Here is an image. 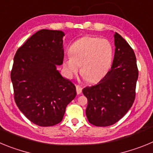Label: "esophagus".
Returning a JSON list of instances; mask_svg holds the SVG:
<instances>
[{"instance_id": "1", "label": "esophagus", "mask_w": 153, "mask_h": 153, "mask_svg": "<svg viewBox=\"0 0 153 153\" xmlns=\"http://www.w3.org/2000/svg\"><path fill=\"white\" fill-rule=\"evenodd\" d=\"M76 93H77V94H80V93H82V90H83V88H82L80 86L76 85Z\"/></svg>"}]
</instances>
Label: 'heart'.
Here are the masks:
<instances>
[{
  "label": "heart",
  "instance_id": "1",
  "mask_svg": "<svg viewBox=\"0 0 153 153\" xmlns=\"http://www.w3.org/2000/svg\"><path fill=\"white\" fill-rule=\"evenodd\" d=\"M70 56L63 59V68L69 77L79 71L91 83H97L109 72L113 59V47L106 39L85 36L75 41Z\"/></svg>",
  "mask_w": 153,
  "mask_h": 153
}]
</instances>
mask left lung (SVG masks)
<instances>
[{
  "label": "left lung",
  "mask_w": 153,
  "mask_h": 153,
  "mask_svg": "<svg viewBox=\"0 0 153 153\" xmlns=\"http://www.w3.org/2000/svg\"><path fill=\"white\" fill-rule=\"evenodd\" d=\"M114 59L111 70L97 85L87 86L86 117L97 126H109L118 122L132 107L138 79L133 50L119 33H114Z\"/></svg>",
  "instance_id": "left-lung-1"
}]
</instances>
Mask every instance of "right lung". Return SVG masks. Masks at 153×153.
Instances as JSON below:
<instances>
[{
  "label": "right lung",
  "instance_id": "add662e5",
  "mask_svg": "<svg viewBox=\"0 0 153 153\" xmlns=\"http://www.w3.org/2000/svg\"><path fill=\"white\" fill-rule=\"evenodd\" d=\"M61 30H40L16 53L10 74L14 100L33 123L51 126L62 121L76 95V86L57 70L64 50Z\"/></svg>",
  "mask_w": 153,
  "mask_h": 153
}]
</instances>
